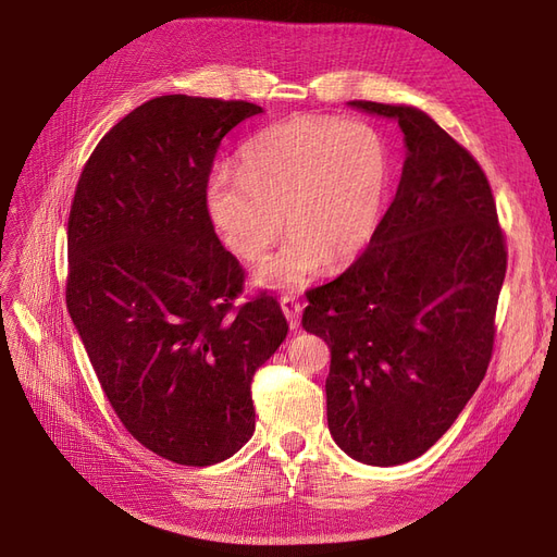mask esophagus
Segmentation results:
<instances>
[{
    "instance_id": "34e87169",
    "label": "esophagus",
    "mask_w": 557,
    "mask_h": 557,
    "mask_svg": "<svg viewBox=\"0 0 557 557\" xmlns=\"http://www.w3.org/2000/svg\"><path fill=\"white\" fill-rule=\"evenodd\" d=\"M281 309L287 318V324H290V330L299 327V313H301V304L295 295H283L281 297Z\"/></svg>"
}]
</instances>
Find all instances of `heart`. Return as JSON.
Masks as SVG:
<instances>
[{
    "label": "heart",
    "mask_w": 557,
    "mask_h": 557,
    "mask_svg": "<svg viewBox=\"0 0 557 557\" xmlns=\"http://www.w3.org/2000/svg\"><path fill=\"white\" fill-rule=\"evenodd\" d=\"M392 154L382 133L341 117H290L260 131L207 182L216 233L242 260L264 256L285 225L293 237L256 272V283L299 287L324 264L371 244L385 212Z\"/></svg>",
    "instance_id": "obj_1"
}]
</instances>
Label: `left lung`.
I'll use <instances>...</instances> for the list:
<instances>
[{"mask_svg":"<svg viewBox=\"0 0 557 557\" xmlns=\"http://www.w3.org/2000/svg\"><path fill=\"white\" fill-rule=\"evenodd\" d=\"M350 106L396 120L408 154L367 251L306 293L301 324L330 345L336 445L389 468L431 449L484 380L507 244L482 165L426 112Z\"/></svg>","mask_w":557,"mask_h":557,"instance_id":"1","label":"left lung"}]
</instances>
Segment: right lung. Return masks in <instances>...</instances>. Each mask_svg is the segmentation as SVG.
I'll use <instances>...</instances> for the list:
<instances>
[{"label": "right lung", "mask_w": 557, "mask_h": 557, "mask_svg": "<svg viewBox=\"0 0 557 557\" xmlns=\"http://www.w3.org/2000/svg\"><path fill=\"white\" fill-rule=\"evenodd\" d=\"M248 101L170 94L114 124L69 214L66 306L124 429L172 463L214 466L256 431L251 382L287 334L278 301L244 290L205 194Z\"/></svg>", "instance_id": "right-lung-1"}]
</instances>
